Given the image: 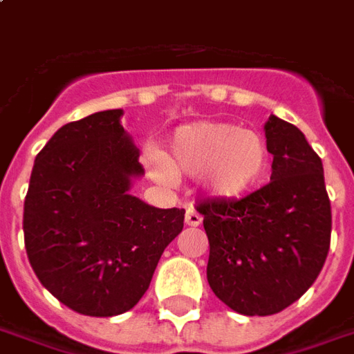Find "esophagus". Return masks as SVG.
<instances>
[{
  "label": "esophagus",
  "instance_id": "esophagus-1",
  "mask_svg": "<svg viewBox=\"0 0 354 354\" xmlns=\"http://www.w3.org/2000/svg\"><path fill=\"white\" fill-rule=\"evenodd\" d=\"M201 223H203L201 214L195 210H187V214H185V225H189V227H198Z\"/></svg>",
  "mask_w": 354,
  "mask_h": 354
}]
</instances>
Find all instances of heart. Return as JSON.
Masks as SVG:
<instances>
[{
  "mask_svg": "<svg viewBox=\"0 0 354 354\" xmlns=\"http://www.w3.org/2000/svg\"><path fill=\"white\" fill-rule=\"evenodd\" d=\"M270 150L251 129L229 122H195L178 127L169 150L148 156L151 176L172 184L176 176L203 174V189L214 198L234 201L253 191L266 176Z\"/></svg>",
  "mask_w": 354,
  "mask_h": 354,
  "instance_id": "b5f03b06",
  "label": "heart"
}]
</instances>
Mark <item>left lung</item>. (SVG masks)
Listing matches in <instances>:
<instances>
[{
    "mask_svg": "<svg viewBox=\"0 0 354 354\" xmlns=\"http://www.w3.org/2000/svg\"><path fill=\"white\" fill-rule=\"evenodd\" d=\"M274 156L270 184L240 201L198 203L210 242L206 277L242 315H274L297 302L323 268L332 212L321 157L281 118L264 124Z\"/></svg>",
    "mask_w": 354,
    "mask_h": 354,
    "instance_id": "1",
    "label": "left lung"
}]
</instances>
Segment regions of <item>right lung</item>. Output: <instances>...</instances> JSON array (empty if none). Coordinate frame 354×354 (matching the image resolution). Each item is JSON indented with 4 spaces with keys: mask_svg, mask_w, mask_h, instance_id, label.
<instances>
[{
    "mask_svg": "<svg viewBox=\"0 0 354 354\" xmlns=\"http://www.w3.org/2000/svg\"><path fill=\"white\" fill-rule=\"evenodd\" d=\"M122 109L59 127L35 157L24 201V242L35 276L77 313L114 317L148 290L185 210L131 195L144 174Z\"/></svg>",
    "mask_w": 354,
    "mask_h": 354,
    "instance_id": "add662e5",
    "label": "right lung"
}]
</instances>
